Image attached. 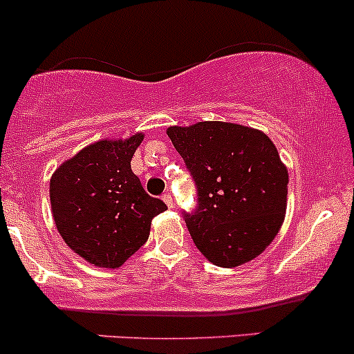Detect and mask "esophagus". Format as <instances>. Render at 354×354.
Returning a JSON list of instances; mask_svg holds the SVG:
<instances>
[{"label": "esophagus", "mask_w": 354, "mask_h": 354, "mask_svg": "<svg viewBox=\"0 0 354 354\" xmlns=\"http://www.w3.org/2000/svg\"><path fill=\"white\" fill-rule=\"evenodd\" d=\"M162 201H164L165 204L169 205V207H174V198H172V196H170L169 192H165L164 196H162Z\"/></svg>", "instance_id": "esophagus-1"}]
</instances>
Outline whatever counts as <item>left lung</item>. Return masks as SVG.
I'll return each instance as SVG.
<instances>
[{"mask_svg": "<svg viewBox=\"0 0 354 354\" xmlns=\"http://www.w3.org/2000/svg\"><path fill=\"white\" fill-rule=\"evenodd\" d=\"M167 135L197 189L184 219L212 264L236 268L271 244L284 221L288 170L268 135L225 122L170 127Z\"/></svg>", "mask_w": 354, "mask_h": 354, "instance_id": "8db88e82", "label": "left lung"}]
</instances>
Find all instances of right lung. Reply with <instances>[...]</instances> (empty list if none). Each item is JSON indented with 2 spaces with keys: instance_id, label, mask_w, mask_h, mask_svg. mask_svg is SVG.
I'll return each instance as SVG.
<instances>
[{
  "instance_id": "right-lung-1",
  "label": "right lung",
  "mask_w": 354,
  "mask_h": 354,
  "mask_svg": "<svg viewBox=\"0 0 354 354\" xmlns=\"http://www.w3.org/2000/svg\"><path fill=\"white\" fill-rule=\"evenodd\" d=\"M144 135L102 140L59 165L50 182L55 224L63 241L88 263L118 268L149 239L164 201L145 192L130 160Z\"/></svg>"
}]
</instances>
